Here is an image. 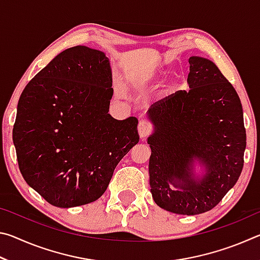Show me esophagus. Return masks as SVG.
Instances as JSON below:
<instances>
[{
  "label": "esophagus",
  "mask_w": 260,
  "mask_h": 260,
  "mask_svg": "<svg viewBox=\"0 0 260 260\" xmlns=\"http://www.w3.org/2000/svg\"><path fill=\"white\" fill-rule=\"evenodd\" d=\"M138 129H139L140 136L143 139V138H146V136H148L149 134L151 133L152 125H151L150 122H149L148 120H141V121L139 122Z\"/></svg>",
  "instance_id": "esophagus-1"
}]
</instances>
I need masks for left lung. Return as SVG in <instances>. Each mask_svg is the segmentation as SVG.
Here are the masks:
<instances>
[{
  "label": "left lung",
  "instance_id": "1",
  "mask_svg": "<svg viewBox=\"0 0 260 260\" xmlns=\"http://www.w3.org/2000/svg\"><path fill=\"white\" fill-rule=\"evenodd\" d=\"M189 64L190 89L175 91L148 110L155 125V133L148 139L149 174L158 206L195 215L218 205L239 180L246 134L239 95L217 65L196 56ZM196 157L207 166L199 182L190 170Z\"/></svg>",
  "mask_w": 260,
  "mask_h": 260
}]
</instances>
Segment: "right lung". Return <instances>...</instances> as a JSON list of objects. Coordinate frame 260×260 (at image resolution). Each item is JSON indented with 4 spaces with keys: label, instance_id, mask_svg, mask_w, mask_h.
Here are the masks:
<instances>
[{
    "label": "right lung",
    "instance_id": "add662e5",
    "mask_svg": "<svg viewBox=\"0 0 260 260\" xmlns=\"http://www.w3.org/2000/svg\"><path fill=\"white\" fill-rule=\"evenodd\" d=\"M112 74L104 52L69 48L20 95L12 131L23 178L48 203L73 208L103 195L139 142L138 119L110 116Z\"/></svg>",
    "mask_w": 260,
    "mask_h": 260
}]
</instances>
